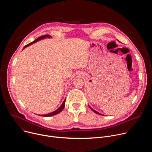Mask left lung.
I'll list each match as a JSON object with an SVG mask.
<instances>
[{
    "instance_id": "1",
    "label": "left lung",
    "mask_w": 152,
    "mask_h": 152,
    "mask_svg": "<svg viewBox=\"0 0 152 152\" xmlns=\"http://www.w3.org/2000/svg\"><path fill=\"white\" fill-rule=\"evenodd\" d=\"M88 106H89V107H90V109H91V110H92V111H93V112H94V113H96V114H99V115H103V114H100V113H98V112H97V111H95V110H93V109H92V108H91V106H90V105H89V104H88Z\"/></svg>"
}]
</instances>
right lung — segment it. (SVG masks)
I'll list each match as a JSON object with an SVG mask.
<instances>
[{
    "mask_svg": "<svg viewBox=\"0 0 152 152\" xmlns=\"http://www.w3.org/2000/svg\"><path fill=\"white\" fill-rule=\"evenodd\" d=\"M45 38H52V37H51L50 35H45L41 36V37H39V38H38L37 39H36L35 40H34V41L30 42L29 44L26 45V46L23 48V50L24 49H25L26 47H28V46H29L30 45H32L33 43H35V42L38 41H39V40H41V39H45ZM65 102H66V99H64V102H62V104L60 106V107H59V108H58V109H57L56 110H55V111H53V112H52V113H49V114H43V115H40V116H43V117H50V116H53V115H56V114H59V113H61V112L63 110V109L64 108V107H65Z\"/></svg>",
    "mask_w": 152,
    "mask_h": 152,
    "instance_id": "right-lung-1",
    "label": "right lung"
}]
</instances>
